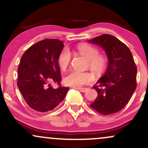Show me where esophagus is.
<instances>
[{
	"label": "esophagus",
	"mask_w": 148,
	"mask_h": 148,
	"mask_svg": "<svg viewBox=\"0 0 148 148\" xmlns=\"http://www.w3.org/2000/svg\"><path fill=\"white\" fill-rule=\"evenodd\" d=\"M76 90H79L81 92H86L87 90V88H74Z\"/></svg>",
	"instance_id": "obj_1"
}]
</instances>
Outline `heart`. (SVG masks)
Returning a JSON list of instances; mask_svg holds the SVG:
<instances>
[{
  "label": "heart",
  "instance_id": "heart-1",
  "mask_svg": "<svg viewBox=\"0 0 148 148\" xmlns=\"http://www.w3.org/2000/svg\"><path fill=\"white\" fill-rule=\"evenodd\" d=\"M78 52L88 60L87 67H90L93 72L99 74L103 72L106 68L108 64V58L102 53H99V50L95 46L89 44H80L76 47ZM71 61V53L68 49L64 48L61 51L58 56V62L62 69H66ZM94 76L90 72H81L73 70L64 78V82L67 85L75 88H80L92 82Z\"/></svg>",
  "mask_w": 148,
  "mask_h": 148
}]
</instances>
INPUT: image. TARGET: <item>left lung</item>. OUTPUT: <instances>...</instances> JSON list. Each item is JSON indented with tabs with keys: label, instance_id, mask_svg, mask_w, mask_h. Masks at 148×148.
<instances>
[{
	"label": "left lung",
	"instance_id": "8db88e82",
	"mask_svg": "<svg viewBox=\"0 0 148 148\" xmlns=\"http://www.w3.org/2000/svg\"><path fill=\"white\" fill-rule=\"evenodd\" d=\"M101 46L106 53V73L93 86L97 97L90 106L102 115H111L126 106L136 88L137 67L130 49L111 35L103 34L89 40Z\"/></svg>",
	"mask_w": 148,
	"mask_h": 148
}]
</instances>
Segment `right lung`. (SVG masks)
<instances>
[{
  "instance_id": "1",
  "label": "right lung",
  "mask_w": 148,
  "mask_h": 148,
  "mask_svg": "<svg viewBox=\"0 0 148 148\" xmlns=\"http://www.w3.org/2000/svg\"><path fill=\"white\" fill-rule=\"evenodd\" d=\"M63 42L45 39L32 45L22 56L18 67L17 86L27 104L35 111L47 112L62 102L68 87L61 86L58 58ZM59 85L56 89L50 86Z\"/></svg>"
}]
</instances>
